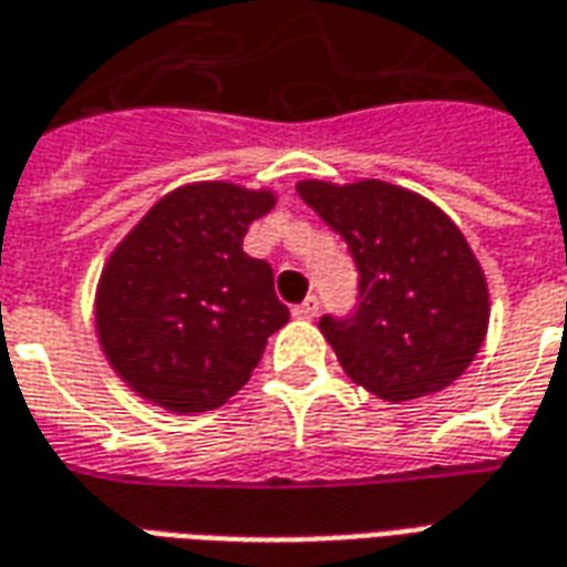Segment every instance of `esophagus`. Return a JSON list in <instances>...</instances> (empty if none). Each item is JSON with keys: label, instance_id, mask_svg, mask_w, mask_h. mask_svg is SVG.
I'll return each instance as SVG.
<instances>
[{"label": "esophagus", "instance_id": "1", "mask_svg": "<svg viewBox=\"0 0 567 567\" xmlns=\"http://www.w3.org/2000/svg\"><path fill=\"white\" fill-rule=\"evenodd\" d=\"M295 316L297 319H316V316H319V297L309 295L303 303H297Z\"/></svg>", "mask_w": 567, "mask_h": 567}]
</instances>
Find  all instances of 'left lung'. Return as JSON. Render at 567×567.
Listing matches in <instances>:
<instances>
[{"label": "left lung", "instance_id": "1", "mask_svg": "<svg viewBox=\"0 0 567 567\" xmlns=\"http://www.w3.org/2000/svg\"><path fill=\"white\" fill-rule=\"evenodd\" d=\"M297 194L358 267L355 309L319 321L346 373L394 404L458 380L488 324L486 279L462 230L425 197L377 178L300 182Z\"/></svg>", "mask_w": 567, "mask_h": 567}]
</instances>
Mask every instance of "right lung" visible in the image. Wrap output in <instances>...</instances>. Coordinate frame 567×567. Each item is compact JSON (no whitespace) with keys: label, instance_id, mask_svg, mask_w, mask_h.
Instances as JSON below:
<instances>
[{"label":"right lung","instance_id":"right-lung-1","mask_svg":"<svg viewBox=\"0 0 567 567\" xmlns=\"http://www.w3.org/2000/svg\"><path fill=\"white\" fill-rule=\"evenodd\" d=\"M270 190L230 182L178 187L112 251L96 291V331L117 377L169 413L221 406L288 321L272 267L248 258V224Z\"/></svg>","mask_w":567,"mask_h":567}]
</instances>
